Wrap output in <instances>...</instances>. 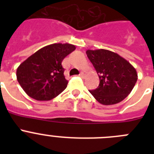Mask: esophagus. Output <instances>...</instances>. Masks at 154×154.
<instances>
[{"label":"esophagus","instance_id":"1","mask_svg":"<svg viewBox=\"0 0 154 154\" xmlns=\"http://www.w3.org/2000/svg\"><path fill=\"white\" fill-rule=\"evenodd\" d=\"M79 75L81 76L82 78H83V77H85V72H80V74H79Z\"/></svg>","mask_w":154,"mask_h":154}]
</instances>
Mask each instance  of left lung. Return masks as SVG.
I'll use <instances>...</instances> for the list:
<instances>
[{"mask_svg":"<svg viewBox=\"0 0 154 154\" xmlns=\"http://www.w3.org/2000/svg\"><path fill=\"white\" fill-rule=\"evenodd\" d=\"M86 55L99 78V87L89 90L90 93L103 105L123 101L137 81L135 68L123 57L109 50H87Z\"/></svg>","mask_w":154,"mask_h":154,"instance_id":"8db88e82","label":"left lung"}]
</instances>
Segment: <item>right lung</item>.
<instances>
[{"label":"right lung","mask_w":154,"mask_h":154,"mask_svg":"<svg viewBox=\"0 0 154 154\" xmlns=\"http://www.w3.org/2000/svg\"><path fill=\"white\" fill-rule=\"evenodd\" d=\"M75 49V45L68 43L49 45L19 65L17 79L27 95L36 100L48 101L63 92L68 81L62 62Z\"/></svg>","instance_id":"right-lung-1"}]
</instances>
